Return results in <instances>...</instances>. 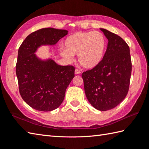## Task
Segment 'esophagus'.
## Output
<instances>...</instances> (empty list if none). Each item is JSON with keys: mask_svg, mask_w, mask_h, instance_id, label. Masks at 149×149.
Returning a JSON list of instances; mask_svg holds the SVG:
<instances>
[{"mask_svg": "<svg viewBox=\"0 0 149 149\" xmlns=\"http://www.w3.org/2000/svg\"><path fill=\"white\" fill-rule=\"evenodd\" d=\"M80 73H81V72H80L79 70H78V69H75V74H79Z\"/></svg>", "mask_w": 149, "mask_h": 149, "instance_id": "34e87169", "label": "esophagus"}]
</instances>
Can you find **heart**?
<instances>
[{"instance_id": "1", "label": "heart", "mask_w": 149, "mask_h": 149, "mask_svg": "<svg viewBox=\"0 0 149 149\" xmlns=\"http://www.w3.org/2000/svg\"><path fill=\"white\" fill-rule=\"evenodd\" d=\"M65 48L60 53L66 61H71L73 55H78V61L83 67L93 69L105 56L107 41L104 34L98 31L77 32L66 39Z\"/></svg>"}]
</instances>
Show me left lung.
<instances>
[{
  "mask_svg": "<svg viewBox=\"0 0 149 149\" xmlns=\"http://www.w3.org/2000/svg\"><path fill=\"white\" fill-rule=\"evenodd\" d=\"M108 40L105 56L96 68L82 74L88 100L99 111L111 109L128 93L132 70L130 50L121 37L100 29Z\"/></svg>",
  "mask_w": 149,
  "mask_h": 149,
  "instance_id": "obj_1",
  "label": "left lung"
}]
</instances>
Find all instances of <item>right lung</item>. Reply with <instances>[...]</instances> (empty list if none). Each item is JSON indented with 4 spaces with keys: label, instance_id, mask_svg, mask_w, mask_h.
Masks as SVG:
<instances>
[{
    "label": "right lung",
    "instance_id": "right-lung-1",
    "mask_svg": "<svg viewBox=\"0 0 149 149\" xmlns=\"http://www.w3.org/2000/svg\"><path fill=\"white\" fill-rule=\"evenodd\" d=\"M68 31L43 28L30 34L18 52L16 74L20 94L33 109L50 111L61 105L65 91L74 77L73 66H61L52 59L43 60L36 52L43 45H55Z\"/></svg>",
    "mask_w": 149,
    "mask_h": 149
}]
</instances>
